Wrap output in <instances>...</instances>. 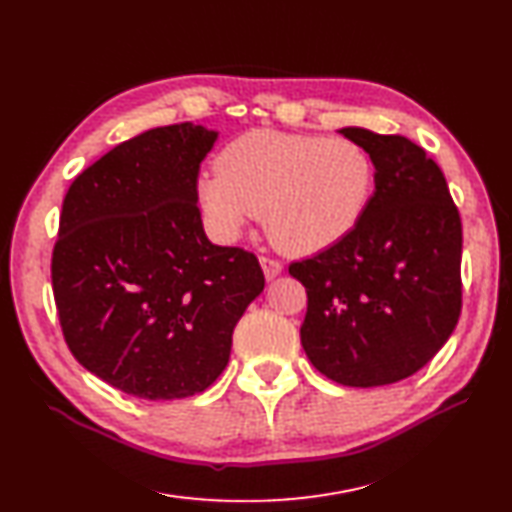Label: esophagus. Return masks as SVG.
<instances>
[{"label":"esophagus","mask_w":512,"mask_h":512,"mask_svg":"<svg viewBox=\"0 0 512 512\" xmlns=\"http://www.w3.org/2000/svg\"><path fill=\"white\" fill-rule=\"evenodd\" d=\"M259 264H261V268H264V274H266L268 281L274 279V277H279L281 270H283L281 261L270 257V255H261V257H259Z\"/></svg>","instance_id":"1"}]
</instances>
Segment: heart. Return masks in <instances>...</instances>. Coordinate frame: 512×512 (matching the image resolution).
Masks as SVG:
<instances>
[{
	"label": "heart",
	"mask_w": 512,
	"mask_h": 512,
	"mask_svg": "<svg viewBox=\"0 0 512 512\" xmlns=\"http://www.w3.org/2000/svg\"><path fill=\"white\" fill-rule=\"evenodd\" d=\"M374 194V162L348 138L253 129L231 140L196 181L207 231L233 242L264 216L270 240L294 255L326 251L355 231Z\"/></svg>",
	"instance_id": "heart-1"
}]
</instances>
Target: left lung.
I'll list each match as a JSON object with an SVG mask.
<instances>
[{
	"instance_id": "1",
	"label": "left lung",
	"mask_w": 512,
	"mask_h": 512,
	"mask_svg": "<svg viewBox=\"0 0 512 512\" xmlns=\"http://www.w3.org/2000/svg\"><path fill=\"white\" fill-rule=\"evenodd\" d=\"M342 134L370 153L376 188L346 240L292 261L307 290L300 342L344 387H381L422 370L463 307V225L441 168L400 134Z\"/></svg>"
}]
</instances>
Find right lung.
Listing matches in <instances>:
<instances>
[{"label": "right lung", "mask_w": 512, "mask_h": 512, "mask_svg": "<svg viewBox=\"0 0 512 512\" xmlns=\"http://www.w3.org/2000/svg\"><path fill=\"white\" fill-rule=\"evenodd\" d=\"M216 131L177 123L121 142L75 177L51 253L73 357L142 400L205 391L264 290L255 253L207 240L196 181Z\"/></svg>", "instance_id": "right-lung-1"}]
</instances>
